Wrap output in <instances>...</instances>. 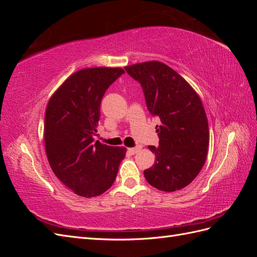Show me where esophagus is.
Masks as SVG:
<instances>
[{"label":"esophagus","mask_w":257,"mask_h":257,"mask_svg":"<svg viewBox=\"0 0 257 257\" xmlns=\"http://www.w3.org/2000/svg\"><path fill=\"white\" fill-rule=\"evenodd\" d=\"M141 150V147H134V148H128L127 149V152L130 153V154H135L137 151H139Z\"/></svg>","instance_id":"34e87169"}]
</instances>
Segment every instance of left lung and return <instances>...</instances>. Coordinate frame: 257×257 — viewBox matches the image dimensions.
Returning <instances> with one entry per match:
<instances>
[{
  "label": "left lung",
  "instance_id": "1",
  "mask_svg": "<svg viewBox=\"0 0 257 257\" xmlns=\"http://www.w3.org/2000/svg\"><path fill=\"white\" fill-rule=\"evenodd\" d=\"M141 83L148 110L160 119L154 165L144 172L155 189L174 192L197 177L207 158L209 126L197 93L173 68L158 61L125 67Z\"/></svg>",
  "mask_w": 257,
  "mask_h": 257
}]
</instances>
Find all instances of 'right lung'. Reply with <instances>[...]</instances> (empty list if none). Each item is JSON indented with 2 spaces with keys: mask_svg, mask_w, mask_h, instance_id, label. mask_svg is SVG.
I'll return each instance as SVG.
<instances>
[{
  "mask_svg": "<svg viewBox=\"0 0 257 257\" xmlns=\"http://www.w3.org/2000/svg\"><path fill=\"white\" fill-rule=\"evenodd\" d=\"M122 68L74 73L54 92L45 114V148L52 172L75 194L98 196L115 180L126 149L94 141L106 90Z\"/></svg>",
  "mask_w": 257,
  "mask_h": 257,
  "instance_id": "1",
  "label": "right lung"
}]
</instances>
